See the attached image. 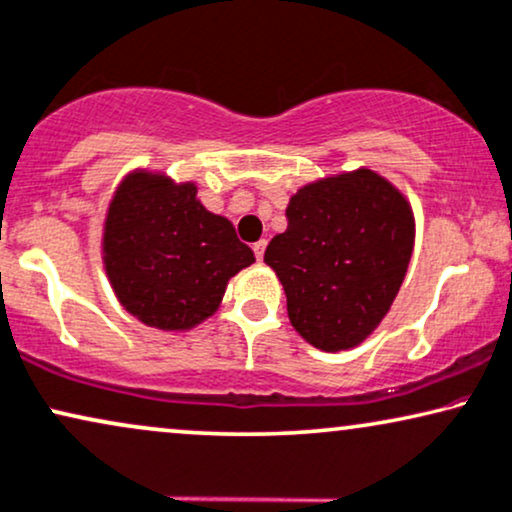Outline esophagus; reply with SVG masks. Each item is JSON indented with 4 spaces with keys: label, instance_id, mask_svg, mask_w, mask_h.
<instances>
[{
    "label": "esophagus",
    "instance_id": "1",
    "mask_svg": "<svg viewBox=\"0 0 512 512\" xmlns=\"http://www.w3.org/2000/svg\"><path fill=\"white\" fill-rule=\"evenodd\" d=\"M252 250H255V257H257V260L262 262L264 250H267V241H264V238H260V241H257V243H252Z\"/></svg>",
    "mask_w": 512,
    "mask_h": 512
}]
</instances>
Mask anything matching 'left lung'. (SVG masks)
I'll use <instances>...</instances> for the list:
<instances>
[{
  "mask_svg": "<svg viewBox=\"0 0 512 512\" xmlns=\"http://www.w3.org/2000/svg\"><path fill=\"white\" fill-rule=\"evenodd\" d=\"M286 219L264 262L286 290L290 323L323 352L359 345L390 312L406 276L409 203L390 181L357 170L304 186Z\"/></svg>",
  "mask_w": 512,
  "mask_h": 512,
  "instance_id": "8db88e82",
  "label": "left lung"
}]
</instances>
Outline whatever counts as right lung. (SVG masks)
I'll use <instances>...</instances> for the list:
<instances>
[{
    "label": "right lung",
    "mask_w": 512,
    "mask_h": 512,
    "mask_svg": "<svg viewBox=\"0 0 512 512\" xmlns=\"http://www.w3.org/2000/svg\"><path fill=\"white\" fill-rule=\"evenodd\" d=\"M103 260L129 314L160 331H184L208 319L226 281L255 255L229 219L196 200L193 184L134 172L108 208Z\"/></svg>",
    "instance_id": "1"
}]
</instances>
